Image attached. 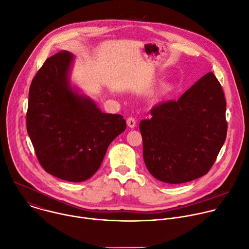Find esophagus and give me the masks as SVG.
Returning <instances> with one entry per match:
<instances>
[{"label": "esophagus", "mask_w": 249, "mask_h": 249, "mask_svg": "<svg viewBox=\"0 0 249 249\" xmlns=\"http://www.w3.org/2000/svg\"><path fill=\"white\" fill-rule=\"evenodd\" d=\"M126 124L128 125V127L134 128L135 125H136V121H135V119H134V118H128V119L126 120Z\"/></svg>", "instance_id": "obj_1"}]
</instances>
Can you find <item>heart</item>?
Masks as SVG:
<instances>
[{
    "label": "heart",
    "mask_w": 249,
    "mask_h": 249,
    "mask_svg": "<svg viewBox=\"0 0 249 249\" xmlns=\"http://www.w3.org/2000/svg\"><path fill=\"white\" fill-rule=\"evenodd\" d=\"M169 91H170V89H169V88H164V89H163V91H162V94H163V95H165V94H167Z\"/></svg>",
    "instance_id": "obj_1"
}]
</instances>
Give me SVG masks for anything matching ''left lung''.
Segmentation results:
<instances>
[{"label": "left lung", "instance_id": "left-lung-1", "mask_svg": "<svg viewBox=\"0 0 249 249\" xmlns=\"http://www.w3.org/2000/svg\"><path fill=\"white\" fill-rule=\"evenodd\" d=\"M139 124L143 159L160 181L177 184L206 175L227 136L226 99L213 72L202 76L178 101L153 107Z\"/></svg>", "mask_w": 249, "mask_h": 249}]
</instances>
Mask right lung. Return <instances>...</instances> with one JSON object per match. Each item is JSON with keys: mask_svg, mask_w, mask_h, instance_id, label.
<instances>
[{"mask_svg": "<svg viewBox=\"0 0 249 249\" xmlns=\"http://www.w3.org/2000/svg\"><path fill=\"white\" fill-rule=\"evenodd\" d=\"M74 56L67 51L46 60L28 97L26 128L43 169L79 182L100 168L111 142L126 128L122 115L103 113L71 84Z\"/></svg>", "mask_w": 249, "mask_h": 249, "instance_id": "right-lung-1", "label": "right lung"}]
</instances>
